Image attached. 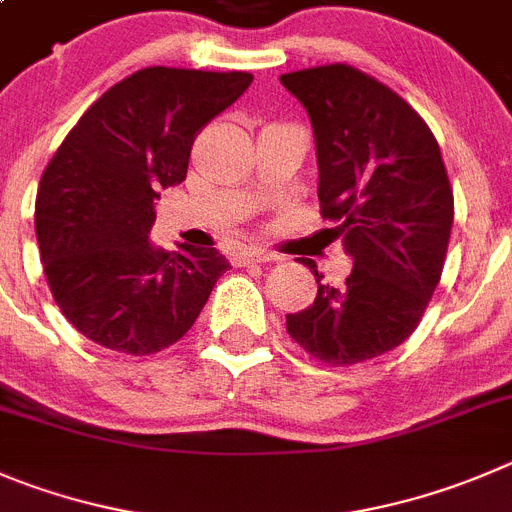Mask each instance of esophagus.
<instances>
[{
	"label": "esophagus",
	"instance_id": "esophagus-1",
	"mask_svg": "<svg viewBox=\"0 0 512 512\" xmlns=\"http://www.w3.org/2000/svg\"><path fill=\"white\" fill-rule=\"evenodd\" d=\"M275 260H280V257L272 255V252H267V250H245L234 257V262H237V265H250V262H275Z\"/></svg>",
	"mask_w": 512,
	"mask_h": 512
}]
</instances>
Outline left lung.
<instances>
[{"label": "left lung", "instance_id": "left-lung-1", "mask_svg": "<svg viewBox=\"0 0 512 512\" xmlns=\"http://www.w3.org/2000/svg\"><path fill=\"white\" fill-rule=\"evenodd\" d=\"M310 116L323 219L353 260L346 283L288 315V333L326 366L401 346L442 278L455 199L439 143L404 98L351 65L280 75Z\"/></svg>", "mask_w": 512, "mask_h": 512}]
</instances>
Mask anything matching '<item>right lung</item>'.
<instances>
[{"instance_id":"add662e5","label":"right lung","mask_w":512,"mask_h":512,"mask_svg":"<svg viewBox=\"0 0 512 512\" xmlns=\"http://www.w3.org/2000/svg\"><path fill=\"white\" fill-rule=\"evenodd\" d=\"M250 73L146 68L105 90L40 179L35 229L57 308L85 338L148 356L179 341L229 262L214 247L156 250L154 199L181 184L191 143Z\"/></svg>"}]
</instances>
